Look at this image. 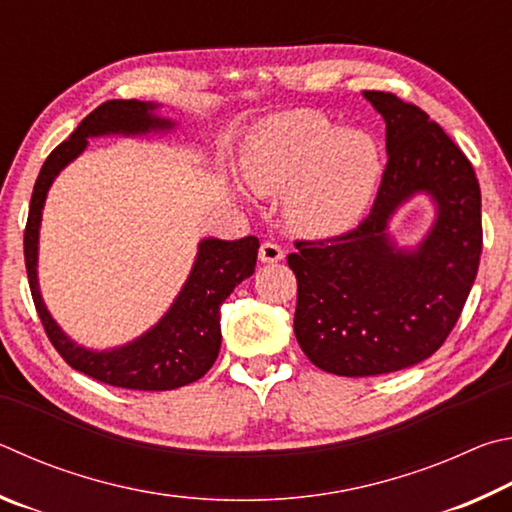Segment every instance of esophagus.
<instances>
[{
	"mask_svg": "<svg viewBox=\"0 0 512 512\" xmlns=\"http://www.w3.org/2000/svg\"><path fill=\"white\" fill-rule=\"evenodd\" d=\"M258 258H261V263H279L283 261V249L276 245V242H263L261 249H258Z\"/></svg>",
	"mask_w": 512,
	"mask_h": 512,
	"instance_id": "1",
	"label": "esophagus"
}]
</instances>
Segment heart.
<instances>
[{
    "label": "heart",
    "mask_w": 512,
    "mask_h": 512,
    "mask_svg": "<svg viewBox=\"0 0 512 512\" xmlns=\"http://www.w3.org/2000/svg\"><path fill=\"white\" fill-rule=\"evenodd\" d=\"M240 170L251 191L285 195V220L310 238L360 222L380 179V148L369 132L337 130L315 110H290L251 132Z\"/></svg>",
    "instance_id": "heart-1"
}]
</instances>
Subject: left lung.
Wrapping results in <instances>:
<instances>
[{"mask_svg":"<svg viewBox=\"0 0 512 512\" xmlns=\"http://www.w3.org/2000/svg\"><path fill=\"white\" fill-rule=\"evenodd\" d=\"M362 94L387 123L389 155L369 218L344 236L297 240L288 256L301 351L346 378L402 371L434 355L461 315L481 256V191L468 157L420 107L387 92ZM416 194L430 197L435 222L405 248L388 224Z\"/></svg>","mask_w":512,"mask_h":512,"instance_id":"1","label":"left lung"}]
</instances>
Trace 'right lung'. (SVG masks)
Segmentation results:
<instances>
[{
	"mask_svg": "<svg viewBox=\"0 0 512 512\" xmlns=\"http://www.w3.org/2000/svg\"><path fill=\"white\" fill-rule=\"evenodd\" d=\"M159 103L107 101L80 121L67 141L51 152L35 179L29 220L24 231V261L35 310L51 344L71 369L112 387L134 391H170L200 380L220 353V306L236 285L254 274L258 258L256 236L240 240L202 238L182 290L155 326L114 348H87L71 339L51 317L38 281L40 224L47 193L56 177L80 157L94 137H148L177 128L173 119L159 116Z\"/></svg>",
	"mask_w": 512,
	"mask_h": 512,
	"instance_id": "right-lung-1",
	"label": "right lung"
}]
</instances>
